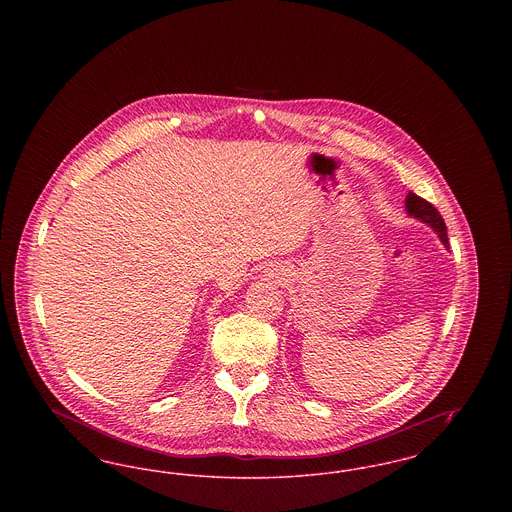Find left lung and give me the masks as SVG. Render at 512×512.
Instances as JSON below:
<instances>
[{
    "mask_svg": "<svg viewBox=\"0 0 512 512\" xmlns=\"http://www.w3.org/2000/svg\"><path fill=\"white\" fill-rule=\"evenodd\" d=\"M405 209H407V215H409V217H413V219L428 224V226L438 234L441 244L445 245V247H449L445 220L441 219L438 209H436L432 203H428L426 199H422V197H418V195L411 192V194L405 197Z\"/></svg>",
    "mask_w": 512,
    "mask_h": 512,
    "instance_id": "obj_1",
    "label": "left lung"
}]
</instances>
